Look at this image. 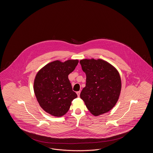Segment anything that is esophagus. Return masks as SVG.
<instances>
[{"label": "esophagus", "instance_id": "34e87169", "mask_svg": "<svg viewBox=\"0 0 153 153\" xmlns=\"http://www.w3.org/2000/svg\"><path fill=\"white\" fill-rule=\"evenodd\" d=\"M76 94H77V95L78 96V97H79L80 95V91H77V92H76Z\"/></svg>", "mask_w": 153, "mask_h": 153}]
</instances>
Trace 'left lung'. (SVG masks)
Segmentation results:
<instances>
[{"instance_id": "1", "label": "left lung", "mask_w": 153, "mask_h": 153, "mask_svg": "<svg viewBox=\"0 0 153 153\" xmlns=\"http://www.w3.org/2000/svg\"><path fill=\"white\" fill-rule=\"evenodd\" d=\"M80 63L87 76L81 99L94 116L108 112L115 105L120 94L122 82L119 72L102 59H83Z\"/></svg>"}]
</instances>
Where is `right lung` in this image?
I'll return each mask as SVG.
<instances>
[{"label":"right lung","mask_w":153,"mask_h":153,"mask_svg":"<svg viewBox=\"0 0 153 153\" xmlns=\"http://www.w3.org/2000/svg\"><path fill=\"white\" fill-rule=\"evenodd\" d=\"M78 63V59H68L64 62L56 60L44 66L36 73L34 94L39 105L47 113L54 117L64 115L72 100L77 97L72 90L68 75Z\"/></svg>","instance_id":"add662e5"}]
</instances>
